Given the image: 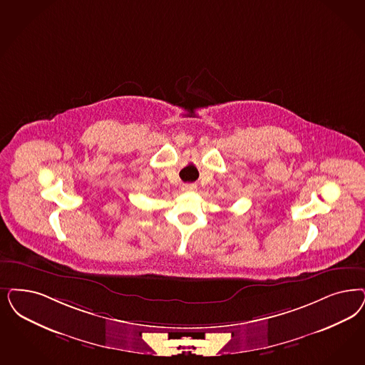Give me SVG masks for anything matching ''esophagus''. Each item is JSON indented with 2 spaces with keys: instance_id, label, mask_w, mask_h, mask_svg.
Here are the masks:
<instances>
[{
  "instance_id": "1",
  "label": "esophagus",
  "mask_w": 365,
  "mask_h": 365,
  "mask_svg": "<svg viewBox=\"0 0 365 365\" xmlns=\"http://www.w3.org/2000/svg\"><path fill=\"white\" fill-rule=\"evenodd\" d=\"M195 190H197V185H194V183H185L182 186V191H185V192H191V191H195Z\"/></svg>"
}]
</instances>
